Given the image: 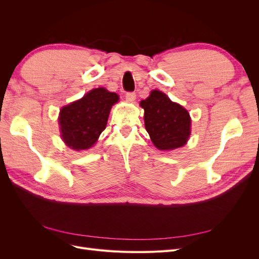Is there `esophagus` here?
Returning a JSON list of instances; mask_svg holds the SVG:
<instances>
[{"label":"esophagus","mask_w":259,"mask_h":259,"mask_svg":"<svg viewBox=\"0 0 259 259\" xmlns=\"http://www.w3.org/2000/svg\"><path fill=\"white\" fill-rule=\"evenodd\" d=\"M125 97H126V99L128 101H134L136 99V93H134V92H127L126 94H125Z\"/></svg>","instance_id":"obj_1"}]
</instances>
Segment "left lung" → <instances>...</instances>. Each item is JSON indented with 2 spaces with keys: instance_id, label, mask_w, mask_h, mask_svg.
Instances as JSON below:
<instances>
[{
  "instance_id": "left-lung-1",
  "label": "left lung",
  "mask_w": 259,
  "mask_h": 259,
  "mask_svg": "<svg viewBox=\"0 0 259 259\" xmlns=\"http://www.w3.org/2000/svg\"><path fill=\"white\" fill-rule=\"evenodd\" d=\"M140 106L145 110V127L156 148L173 150L187 143L191 120L185 108L160 91H152Z\"/></svg>"
}]
</instances>
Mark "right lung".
<instances>
[{"label":"right lung","mask_w":259,"mask_h":259,"mask_svg":"<svg viewBox=\"0 0 259 259\" xmlns=\"http://www.w3.org/2000/svg\"><path fill=\"white\" fill-rule=\"evenodd\" d=\"M117 100L115 93L99 88L62 108L59 124L64 142L73 150L91 148L106 128L109 112Z\"/></svg>","instance_id":"1"}]
</instances>
